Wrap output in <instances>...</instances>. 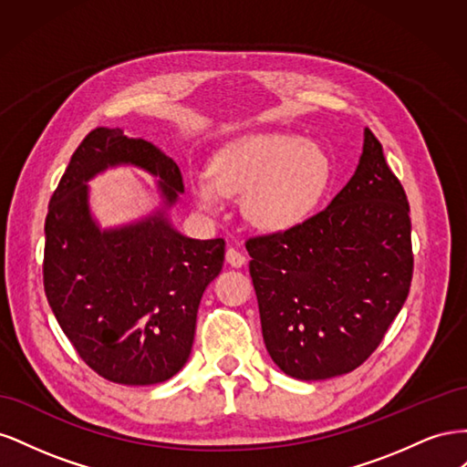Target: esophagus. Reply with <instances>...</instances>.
<instances>
[{
	"label": "esophagus",
	"instance_id": "esophagus-1",
	"mask_svg": "<svg viewBox=\"0 0 467 467\" xmlns=\"http://www.w3.org/2000/svg\"><path fill=\"white\" fill-rule=\"evenodd\" d=\"M225 261H228L232 266L239 268V266L245 265V255L242 251H237L235 247H230L228 251H225Z\"/></svg>",
	"mask_w": 467,
	"mask_h": 467
}]
</instances>
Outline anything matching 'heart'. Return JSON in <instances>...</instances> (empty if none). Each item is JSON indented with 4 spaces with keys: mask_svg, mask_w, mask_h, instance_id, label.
Wrapping results in <instances>:
<instances>
[{
    "mask_svg": "<svg viewBox=\"0 0 467 467\" xmlns=\"http://www.w3.org/2000/svg\"><path fill=\"white\" fill-rule=\"evenodd\" d=\"M333 165L327 151L296 134H253L223 148L210 173L192 179V194L204 208L223 194H244L245 218L266 232L302 223L329 191Z\"/></svg>",
    "mask_w": 467,
    "mask_h": 467,
    "instance_id": "obj_1",
    "label": "heart"
}]
</instances>
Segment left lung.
<instances>
[{"instance_id": "obj_1", "label": "left lung", "mask_w": 467, "mask_h": 467, "mask_svg": "<svg viewBox=\"0 0 467 467\" xmlns=\"http://www.w3.org/2000/svg\"><path fill=\"white\" fill-rule=\"evenodd\" d=\"M263 338L298 379L352 372L403 307L413 278L407 194L370 129L331 204L286 232L249 237Z\"/></svg>"}]
</instances>
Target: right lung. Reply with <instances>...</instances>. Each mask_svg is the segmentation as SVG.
Instances as JSON below:
<instances>
[{
    "label": "right lung",
    "mask_w": 467,
    "mask_h": 467,
    "mask_svg": "<svg viewBox=\"0 0 467 467\" xmlns=\"http://www.w3.org/2000/svg\"><path fill=\"white\" fill-rule=\"evenodd\" d=\"M117 164L158 176L164 208L101 231L87 181ZM182 191L179 165L160 148L120 129H95L50 199L42 265L48 304L81 360L115 384H160L185 366L201 298L222 271V237L191 239L167 218Z\"/></svg>",
    "instance_id": "right-lung-1"
}]
</instances>
